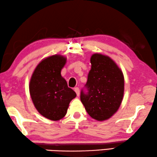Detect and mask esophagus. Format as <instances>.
Instances as JSON below:
<instances>
[{
	"instance_id": "esophagus-1",
	"label": "esophagus",
	"mask_w": 157,
	"mask_h": 157,
	"mask_svg": "<svg viewBox=\"0 0 157 157\" xmlns=\"http://www.w3.org/2000/svg\"><path fill=\"white\" fill-rule=\"evenodd\" d=\"M74 90H75V92H76L77 95L79 96V87H75V88H74Z\"/></svg>"
}]
</instances>
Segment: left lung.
I'll return each instance as SVG.
<instances>
[{
  "mask_svg": "<svg viewBox=\"0 0 157 157\" xmlns=\"http://www.w3.org/2000/svg\"><path fill=\"white\" fill-rule=\"evenodd\" d=\"M92 64L85 87L80 100L86 111L98 121L109 119L122 103L124 79L120 68L109 57L95 53L90 58Z\"/></svg>",
  "mask_w": 157,
  "mask_h": 157,
  "instance_id": "8db88e82",
  "label": "left lung"
}]
</instances>
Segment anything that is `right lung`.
Here are the masks:
<instances>
[{
	"label": "right lung",
	"instance_id": "right-lung-1",
	"mask_svg": "<svg viewBox=\"0 0 157 157\" xmlns=\"http://www.w3.org/2000/svg\"><path fill=\"white\" fill-rule=\"evenodd\" d=\"M66 57L55 55L46 57L37 65L30 81L32 101L41 115L52 121L63 119L69 104L76 97L61 76Z\"/></svg>",
	"mask_w": 157,
	"mask_h": 157
}]
</instances>
